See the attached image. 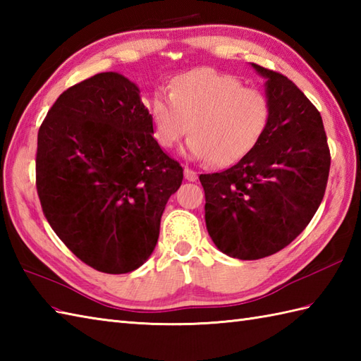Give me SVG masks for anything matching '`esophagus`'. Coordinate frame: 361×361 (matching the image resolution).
Instances as JSON below:
<instances>
[{"label":"esophagus","instance_id":"esophagus-1","mask_svg":"<svg viewBox=\"0 0 361 361\" xmlns=\"http://www.w3.org/2000/svg\"><path fill=\"white\" fill-rule=\"evenodd\" d=\"M185 178L188 181H195L198 178V175L195 171H192V169H189L188 166H185Z\"/></svg>","mask_w":361,"mask_h":361}]
</instances>
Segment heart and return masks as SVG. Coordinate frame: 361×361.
<instances>
[{
	"label": "heart",
	"mask_w": 361,
	"mask_h": 361,
	"mask_svg": "<svg viewBox=\"0 0 361 361\" xmlns=\"http://www.w3.org/2000/svg\"><path fill=\"white\" fill-rule=\"evenodd\" d=\"M150 118L161 147H173L189 130L186 155L226 167L247 155L264 135L270 102L262 91L243 88L234 75L200 68L176 75L169 96L153 97Z\"/></svg>",
	"instance_id": "1"
}]
</instances>
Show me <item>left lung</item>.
Wrapping results in <instances>:
<instances>
[{"instance_id": "obj_1", "label": "left lung", "mask_w": 361, "mask_h": 361, "mask_svg": "<svg viewBox=\"0 0 361 361\" xmlns=\"http://www.w3.org/2000/svg\"><path fill=\"white\" fill-rule=\"evenodd\" d=\"M251 68L265 79V132L233 167L200 175L211 239L242 260L271 256L304 231L323 202L331 169L319 111L286 75Z\"/></svg>"}]
</instances>
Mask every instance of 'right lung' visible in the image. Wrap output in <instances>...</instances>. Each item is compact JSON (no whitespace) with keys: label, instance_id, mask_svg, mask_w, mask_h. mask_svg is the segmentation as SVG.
Listing matches in <instances>:
<instances>
[{"label":"right lung","instance_id":"obj_1","mask_svg":"<svg viewBox=\"0 0 361 361\" xmlns=\"http://www.w3.org/2000/svg\"><path fill=\"white\" fill-rule=\"evenodd\" d=\"M136 83L101 73L68 88L37 137V192L60 240L110 274L140 268L157 247L183 167L153 137Z\"/></svg>","mask_w":361,"mask_h":361}]
</instances>
